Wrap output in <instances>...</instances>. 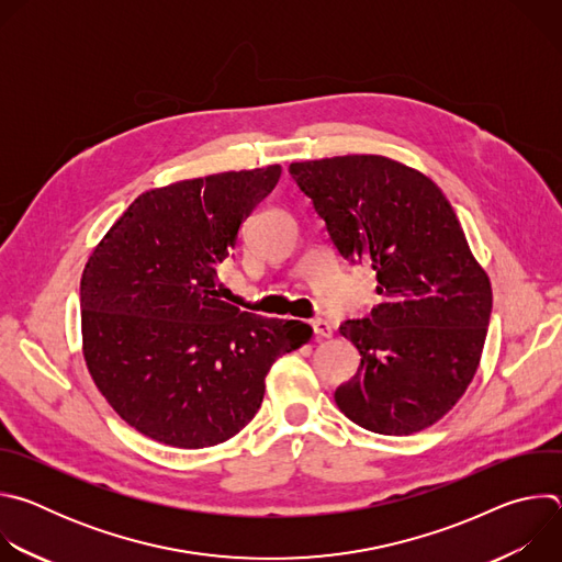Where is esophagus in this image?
Listing matches in <instances>:
<instances>
[{"instance_id":"1","label":"esophagus","mask_w":562,"mask_h":562,"mask_svg":"<svg viewBox=\"0 0 562 562\" xmlns=\"http://www.w3.org/2000/svg\"><path fill=\"white\" fill-rule=\"evenodd\" d=\"M311 327H313V334L319 336V338H331L334 336V327H331L329 319H325V317H313Z\"/></svg>"}]
</instances>
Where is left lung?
Masks as SVG:
<instances>
[{"instance_id": "1", "label": "left lung", "mask_w": 562, "mask_h": 562, "mask_svg": "<svg viewBox=\"0 0 562 562\" xmlns=\"http://www.w3.org/2000/svg\"><path fill=\"white\" fill-rule=\"evenodd\" d=\"M289 173L338 254L369 262L378 280L380 304L340 325L360 367L336 389V405L384 436L431 427L473 380L492 315L490 278L449 200L427 176L382 155L293 162Z\"/></svg>"}]
</instances>
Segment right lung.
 <instances>
[{
  "mask_svg": "<svg viewBox=\"0 0 562 562\" xmlns=\"http://www.w3.org/2000/svg\"><path fill=\"white\" fill-rule=\"evenodd\" d=\"M278 165L182 180L142 193L89 258L85 360L109 405L146 438L220 445L247 427L271 364L313 329L217 297V265L278 184Z\"/></svg>",
  "mask_w": 562,
  "mask_h": 562,
  "instance_id": "right-lung-1",
  "label": "right lung"
}]
</instances>
